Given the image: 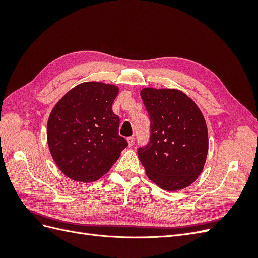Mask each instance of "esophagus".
Listing matches in <instances>:
<instances>
[{
  "label": "esophagus",
  "instance_id": "34e87169",
  "mask_svg": "<svg viewBox=\"0 0 258 258\" xmlns=\"http://www.w3.org/2000/svg\"><path fill=\"white\" fill-rule=\"evenodd\" d=\"M127 141H128L129 146H132V145L135 144V137H129V138L127 139Z\"/></svg>",
  "mask_w": 258,
  "mask_h": 258
}]
</instances>
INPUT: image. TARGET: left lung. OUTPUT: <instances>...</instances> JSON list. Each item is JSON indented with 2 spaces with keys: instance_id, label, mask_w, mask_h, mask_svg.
<instances>
[{
  "instance_id": "1",
  "label": "left lung",
  "mask_w": 258,
  "mask_h": 258,
  "mask_svg": "<svg viewBox=\"0 0 258 258\" xmlns=\"http://www.w3.org/2000/svg\"><path fill=\"white\" fill-rule=\"evenodd\" d=\"M141 97L151 120L150 142L139 147L148 178L165 190L189 186L208 155L207 123L194 101L177 89L144 88Z\"/></svg>"
}]
</instances>
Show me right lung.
Listing matches in <instances>:
<instances>
[{"label": "right lung", "instance_id": "obj_1", "mask_svg": "<svg viewBox=\"0 0 258 258\" xmlns=\"http://www.w3.org/2000/svg\"><path fill=\"white\" fill-rule=\"evenodd\" d=\"M117 95L114 85L86 82L52 108L47 122L49 151L61 172L73 181H97L128 146L118 135L119 117L112 110Z\"/></svg>", "mask_w": 258, "mask_h": 258}]
</instances>
